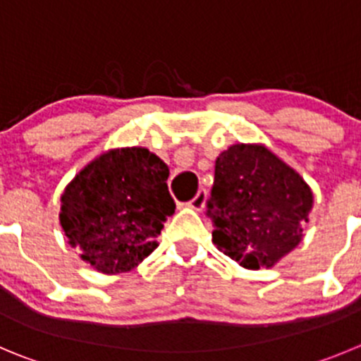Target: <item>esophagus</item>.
Returning a JSON list of instances; mask_svg holds the SVG:
<instances>
[{
	"instance_id": "34e87169",
	"label": "esophagus",
	"mask_w": 361,
	"mask_h": 361,
	"mask_svg": "<svg viewBox=\"0 0 361 361\" xmlns=\"http://www.w3.org/2000/svg\"><path fill=\"white\" fill-rule=\"evenodd\" d=\"M205 200H207V190H204V188H202V190H198V193L195 195L193 200L190 202V207L200 211V209L205 205Z\"/></svg>"
}]
</instances>
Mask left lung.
<instances>
[{
	"mask_svg": "<svg viewBox=\"0 0 361 361\" xmlns=\"http://www.w3.org/2000/svg\"><path fill=\"white\" fill-rule=\"evenodd\" d=\"M312 202L303 178L266 147H230L207 200L212 243L243 267H271L300 245Z\"/></svg>",
	"mask_w": 361,
	"mask_h": 361,
	"instance_id": "1",
	"label": "left lung"
}]
</instances>
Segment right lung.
Returning a JSON list of instances; mask_svg holds the SVG:
<instances>
[{
    "label": "right lung",
    "mask_w": 361,
    "mask_h": 361,
    "mask_svg": "<svg viewBox=\"0 0 361 361\" xmlns=\"http://www.w3.org/2000/svg\"><path fill=\"white\" fill-rule=\"evenodd\" d=\"M168 175L166 164L142 147L109 150L75 175L61 197L60 223L81 259L115 274L149 257L175 212Z\"/></svg>",
    "instance_id": "1"
}]
</instances>
